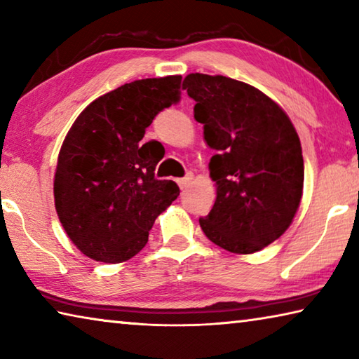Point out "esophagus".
I'll return each instance as SVG.
<instances>
[{
  "mask_svg": "<svg viewBox=\"0 0 359 359\" xmlns=\"http://www.w3.org/2000/svg\"><path fill=\"white\" fill-rule=\"evenodd\" d=\"M191 182H193V175H191V174H188L187 177L177 179V184H179V187L182 188V190H185V188L190 187V185H191Z\"/></svg>",
  "mask_w": 359,
  "mask_h": 359,
  "instance_id": "1",
  "label": "esophagus"
}]
</instances>
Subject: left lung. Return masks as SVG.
<instances>
[{
    "label": "left lung",
    "mask_w": 359,
    "mask_h": 359,
    "mask_svg": "<svg viewBox=\"0 0 359 359\" xmlns=\"http://www.w3.org/2000/svg\"><path fill=\"white\" fill-rule=\"evenodd\" d=\"M184 88L217 154L212 210L199 218L208 239L233 253H255L288 229L299 208L304 160L288 115L252 85L224 76L188 74Z\"/></svg>",
    "instance_id": "obj_1"
}]
</instances>
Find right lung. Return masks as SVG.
<instances>
[{
  "label": "right lung",
  "instance_id": "add662e5",
  "mask_svg": "<svg viewBox=\"0 0 359 359\" xmlns=\"http://www.w3.org/2000/svg\"><path fill=\"white\" fill-rule=\"evenodd\" d=\"M182 76L142 79L100 96L65 137L53 182L66 234L88 258L121 263L141 252L155 218L179 196L158 180L163 155L142 144L163 109L177 104Z\"/></svg>",
  "mask_w": 359,
  "mask_h": 359
}]
</instances>
